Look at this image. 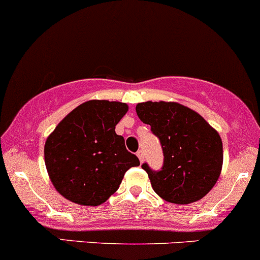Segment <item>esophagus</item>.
I'll return each mask as SVG.
<instances>
[{"label": "esophagus", "instance_id": "34e87169", "mask_svg": "<svg viewBox=\"0 0 260 260\" xmlns=\"http://www.w3.org/2000/svg\"><path fill=\"white\" fill-rule=\"evenodd\" d=\"M137 156H138V159H140V163H144V159H145V154H144V151H142V150H140V151L137 152Z\"/></svg>", "mask_w": 260, "mask_h": 260}]
</instances>
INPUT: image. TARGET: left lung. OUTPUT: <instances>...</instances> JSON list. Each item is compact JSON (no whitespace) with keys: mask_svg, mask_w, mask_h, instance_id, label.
<instances>
[{"mask_svg":"<svg viewBox=\"0 0 260 260\" xmlns=\"http://www.w3.org/2000/svg\"><path fill=\"white\" fill-rule=\"evenodd\" d=\"M138 118L160 140L164 166L154 172L146 163L155 192L168 203H195L207 195L220 176L223 145L219 133L199 113L178 103H140Z\"/></svg>","mask_w":260,"mask_h":260,"instance_id":"8db88e82","label":"left lung"}]
</instances>
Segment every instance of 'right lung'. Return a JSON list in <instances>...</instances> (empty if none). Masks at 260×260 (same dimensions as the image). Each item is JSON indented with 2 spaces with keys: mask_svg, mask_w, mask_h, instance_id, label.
<instances>
[{
  "mask_svg": "<svg viewBox=\"0 0 260 260\" xmlns=\"http://www.w3.org/2000/svg\"><path fill=\"white\" fill-rule=\"evenodd\" d=\"M128 111L119 101L89 100L70 111L45 144L48 177L60 195L83 207L105 203L140 160L115 125Z\"/></svg>",
  "mask_w": 260,
  "mask_h": 260,
  "instance_id": "obj_1",
  "label": "right lung"
}]
</instances>
